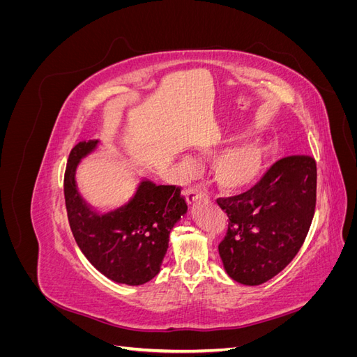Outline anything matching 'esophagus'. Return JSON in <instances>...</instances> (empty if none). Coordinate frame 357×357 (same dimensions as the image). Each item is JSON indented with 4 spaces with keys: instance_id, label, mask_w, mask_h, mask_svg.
I'll use <instances>...</instances> for the list:
<instances>
[{
    "instance_id": "obj_1",
    "label": "esophagus",
    "mask_w": 357,
    "mask_h": 357,
    "mask_svg": "<svg viewBox=\"0 0 357 357\" xmlns=\"http://www.w3.org/2000/svg\"><path fill=\"white\" fill-rule=\"evenodd\" d=\"M185 197H186L188 204H193L197 199H199V198L204 197V192H202L197 185H193V186H190L189 189H186Z\"/></svg>"
}]
</instances>
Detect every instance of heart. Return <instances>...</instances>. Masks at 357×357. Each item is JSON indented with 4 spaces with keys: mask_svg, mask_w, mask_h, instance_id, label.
I'll list each match as a JSON object with an SVG mask.
<instances>
[{
    "mask_svg": "<svg viewBox=\"0 0 357 357\" xmlns=\"http://www.w3.org/2000/svg\"><path fill=\"white\" fill-rule=\"evenodd\" d=\"M266 158V147L261 142H247L225 152L213 165V177L219 188L228 192L240 190L261 174ZM183 172L192 171V162H180Z\"/></svg>",
    "mask_w": 357,
    "mask_h": 357,
    "instance_id": "b5f03b06",
    "label": "heart"
}]
</instances>
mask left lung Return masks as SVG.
Listing matches in <instances>:
<instances>
[{
    "label": "left lung",
    "mask_w": 357,
    "mask_h": 357,
    "mask_svg": "<svg viewBox=\"0 0 357 357\" xmlns=\"http://www.w3.org/2000/svg\"><path fill=\"white\" fill-rule=\"evenodd\" d=\"M316 199L317 165L307 155L278 159L253 188L218 198L229 218L219 244L229 277L257 286L282 273L307 238Z\"/></svg>",
    "instance_id": "1"
}]
</instances>
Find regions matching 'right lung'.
<instances>
[{"label":"right lung","instance_id":"obj_1","mask_svg":"<svg viewBox=\"0 0 357 357\" xmlns=\"http://www.w3.org/2000/svg\"><path fill=\"white\" fill-rule=\"evenodd\" d=\"M96 139L75 144L63 176V195L70 228L86 259L116 283L138 286L158 275L168 248L169 232L188 210L181 186L143 181L134 199L100 215L88 208L75 188L74 174Z\"/></svg>","mask_w":357,"mask_h":357}]
</instances>
